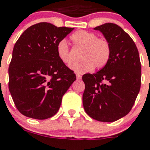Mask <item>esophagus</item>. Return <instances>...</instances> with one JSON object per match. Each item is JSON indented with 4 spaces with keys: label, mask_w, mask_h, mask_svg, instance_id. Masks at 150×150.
<instances>
[{
    "label": "esophagus",
    "mask_w": 150,
    "mask_h": 150,
    "mask_svg": "<svg viewBox=\"0 0 150 150\" xmlns=\"http://www.w3.org/2000/svg\"><path fill=\"white\" fill-rule=\"evenodd\" d=\"M76 78H77V79H82V75H80L79 73L76 74Z\"/></svg>",
    "instance_id": "esophagus-1"
}]
</instances>
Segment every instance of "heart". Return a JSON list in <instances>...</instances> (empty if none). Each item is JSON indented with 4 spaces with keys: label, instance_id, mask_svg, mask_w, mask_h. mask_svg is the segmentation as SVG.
<instances>
[{
    "label": "heart",
    "instance_id": "obj_1",
    "mask_svg": "<svg viewBox=\"0 0 150 150\" xmlns=\"http://www.w3.org/2000/svg\"><path fill=\"white\" fill-rule=\"evenodd\" d=\"M71 40L76 47L82 49L80 55L82 61L71 65V68L75 72H87L93 68L100 69L109 61L111 46L106 38L98 37L92 32L80 30L71 36ZM57 54L63 63L66 64L71 63V54L65 40H61L57 43Z\"/></svg>",
    "mask_w": 150,
    "mask_h": 150
}]
</instances>
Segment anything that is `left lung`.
Returning a JSON list of instances; mask_svg holds the SVG:
<instances>
[{
	"mask_svg": "<svg viewBox=\"0 0 150 150\" xmlns=\"http://www.w3.org/2000/svg\"><path fill=\"white\" fill-rule=\"evenodd\" d=\"M111 46L105 67L94 74H85L83 107L92 118L113 122L130 112L141 86V62L135 42L121 27L105 23L94 28Z\"/></svg>",
	"mask_w": 150,
	"mask_h": 150,
	"instance_id": "8db88e82",
	"label": "left lung"
}]
</instances>
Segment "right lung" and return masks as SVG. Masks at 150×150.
<instances>
[{
	"mask_svg": "<svg viewBox=\"0 0 150 150\" xmlns=\"http://www.w3.org/2000/svg\"><path fill=\"white\" fill-rule=\"evenodd\" d=\"M74 28L40 22L29 27L13 48L8 88L18 110L44 120L58 111L76 75L59 59L57 45Z\"/></svg>",
	"mask_w": 150,
	"mask_h": 150,
	"instance_id": "1",
	"label": "right lung"
}]
</instances>
